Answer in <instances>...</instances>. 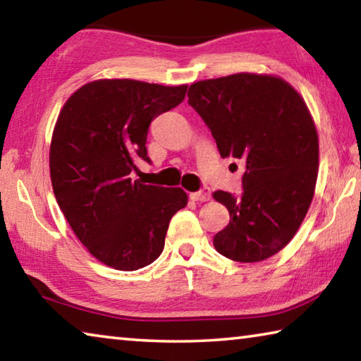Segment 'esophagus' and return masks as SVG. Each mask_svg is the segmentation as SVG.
Masks as SVG:
<instances>
[{"label": "esophagus", "instance_id": "esophagus-1", "mask_svg": "<svg viewBox=\"0 0 361 361\" xmlns=\"http://www.w3.org/2000/svg\"><path fill=\"white\" fill-rule=\"evenodd\" d=\"M189 197H191V200H194V202H207V200H210V189L204 188L197 192L189 194Z\"/></svg>", "mask_w": 361, "mask_h": 361}]
</instances>
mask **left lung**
Returning <instances> with one entry per match:
<instances>
[{
	"label": "left lung",
	"mask_w": 361,
	"mask_h": 361,
	"mask_svg": "<svg viewBox=\"0 0 361 361\" xmlns=\"http://www.w3.org/2000/svg\"><path fill=\"white\" fill-rule=\"evenodd\" d=\"M188 103L209 126L221 157L245 164L240 199L213 192L231 216L213 245L232 261L271 258L295 237L314 199L319 133L312 114L290 82L258 73L194 82Z\"/></svg>",
	"instance_id": "left-lung-1"
}]
</instances>
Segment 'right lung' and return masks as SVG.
<instances>
[{
    "label": "right lung",
    "mask_w": 361,
    "mask_h": 361,
    "mask_svg": "<svg viewBox=\"0 0 361 361\" xmlns=\"http://www.w3.org/2000/svg\"><path fill=\"white\" fill-rule=\"evenodd\" d=\"M188 85L97 79L65 102L52 132L49 170L57 204L87 252L118 271L161 256L169 223L185 209L181 188L132 180L156 116L180 105Z\"/></svg>",
    "instance_id": "add662e5"
}]
</instances>
